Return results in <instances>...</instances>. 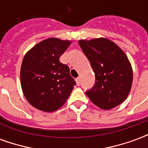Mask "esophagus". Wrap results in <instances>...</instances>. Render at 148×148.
<instances>
[{
	"label": "esophagus",
	"instance_id": "1",
	"mask_svg": "<svg viewBox=\"0 0 148 148\" xmlns=\"http://www.w3.org/2000/svg\"><path fill=\"white\" fill-rule=\"evenodd\" d=\"M75 81H76V84H77V86H79V85H80V78H79V77H77V78L75 79Z\"/></svg>",
	"mask_w": 148,
	"mask_h": 148
}]
</instances>
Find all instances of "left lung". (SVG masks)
Returning <instances> with one entry per match:
<instances>
[{
	"instance_id": "8db88e82",
	"label": "left lung",
	"mask_w": 148,
	"mask_h": 148,
	"mask_svg": "<svg viewBox=\"0 0 148 148\" xmlns=\"http://www.w3.org/2000/svg\"><path fill=\"white\" fill-rule=\"evenodd\" d=\"M95 74V85L87 96L104 110L123 103L129 94L133 72L130 62L122 49L106 38L78 41Z\"/></svg>"
}]
</instances>
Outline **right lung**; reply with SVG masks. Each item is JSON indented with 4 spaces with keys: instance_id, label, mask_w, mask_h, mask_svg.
I'll use <instances>...</instances> for the list:
<instances>
[{
    "instance_id": "obj_1",
    "label": "right lung",
    "mask_w": 148,
    "mask_h": 148,
    "mask_svg": "<svg viewBox=\"0 0 148 148\" xmlns=\"http://www.w3.org/2000/svg\"><path fill=\"white\" fill-rule=\"evenodd\" d=\"M70 40L48 38L25 54L21 68V84L25 98L40 111L51 112L64 105L76 84L59 58Z\"/></svg>"
}]
</instances>
